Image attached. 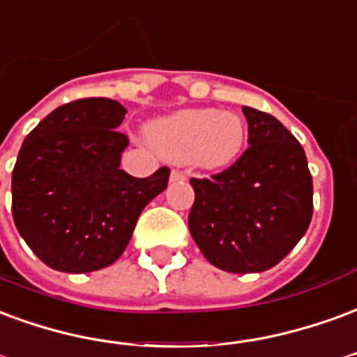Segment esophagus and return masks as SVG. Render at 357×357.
I'll list each match as a JSON object with an SVG mask.
<instances>
[{
	"mask_svg": "<svg viewBox=\"0 0 357 357\" xmlns=\"http://www.w3.org/2000/svg\"><path fill=\"white\" fill-rule=\"evenodd\" d=\"M171 181H184V173L178 171V169H173L171 171Z\"/></svg>",
	"mask_w": 357,
	"mask_h": 357,
	"instance_id": "obj_1",
	"label": "esophagus"
}]
</instances>
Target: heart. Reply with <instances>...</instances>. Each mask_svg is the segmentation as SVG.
Here are the masks:
<instances>
[{"label":"heart","instance_id":"b5f03b06","mask_svg":"<svg viewBox=\"0 0 357 357\" xmlns=\"http://www.w3.org/2000/svg\"><path fill=\"white\" fill-rule=\"evenodd\" d=\"M148 140L165 160L217 171L238 160L245 144V125L234 112L181 110L153 121Z\"/></svg>","mask_w":357,"mask_h":357}]
</instances>
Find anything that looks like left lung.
Segmentation results:
<instances>
[{"label": "left lung", "mask_w": 357, "mask_h": 357, "mask_svg": "<svg viewBox=\"0 0 357 357\" xmlns=\"http://www.w3.org/2000/svg\"><path fill=\"white\" fill-rule=\"evenodd\" d=\"M249 148L211 178H190L188 228L225 272H264L285 259L312 220L314 188L301 142L266 112L243 106Z\"/></svg>", "instance_id": "8db88e82"}]
</instances>
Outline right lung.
I'll return each instance as SVG.
<instances>
[{
	"label": "right lung",
	"mask_w": 357,
	"mask_h": 357,
	"mask_svg": "<svg viewBox=\"0 0 357 357\" xmlns=\"http://www.w3.org/2000/svg\"><path fill=\"white\" fill-rule=\"evenodd\" d=\"M112 98H79L53 110L22 142L13 169V218L47 266L85 274L119 259L139 215L167 188L169 171L146 178L119 169L129 139Z\"/></svg>",
	"instance_id": "right-lung-1"
}]
</instances>
